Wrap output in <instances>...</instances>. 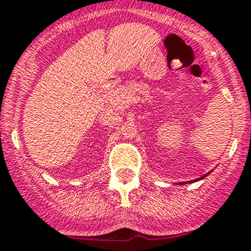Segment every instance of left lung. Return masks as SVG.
Here are the masks:
<instances>
[{"mask_svg":"<svg viewBox=\"0 0 251 251\" xmlns=\"http://www.w3.org/2000/svg\"><path fill=\"white\" fill-rule=\"evenodd\" d=\"M209 174V173H208ZM208 174H206V175H203V176H202V177H200V178H196V180H192V181H188V182H196V181H199V180H202V178H204V177H206V176L207 175H208ZM178 183H180V185H182V182H178ZM186 183V182H185Z\"/></svg>","mask_w":251,"mask_h":251,"instance_id":"obj_1","label":"left lung"}]
</instances>
